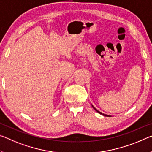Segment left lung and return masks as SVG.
Instances as JSON below:
<instances>
[{"label": "left lung", "mask_w": 152, "mask_h": 152, "mask_svg": "<svg viewBox=\"0 0 152 152\" xmlns=\"http://www.w3.org/2000/svg\"><path fill=\"white\" fill-rule=\"evenodd\" d=\"M92 105V107H93V109H94V110H95L96 111V112H98V113H99V114H102V115H104V116H107V117H111V116H112V115H107V114H103V113H102V112H99V111H98V110H97V109H96V108H95V107H94L93 105Z\"/></svg>", "instance_id": "left-lung-1"}]
</instances>
